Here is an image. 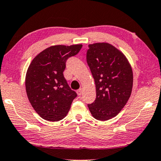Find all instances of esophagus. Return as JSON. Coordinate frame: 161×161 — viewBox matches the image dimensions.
Here are the masks:
<instances>
[{
    "mask_svg": "<svg viewBox=\"0 0 161 161\" xmlns=\"http://www.w3.org/2000/svg\"><path fill=\"white\" fill-rule=\"evenodd\" d=\"M76 93H77V95H78V96H81V95H82V89L79 88V90H77Z\"/></svg>",
    "mask_w": 161,
    "mask_h": 161,
    "instance_id": "34e87169",
    "label": "esophagus"
}]
</instances>
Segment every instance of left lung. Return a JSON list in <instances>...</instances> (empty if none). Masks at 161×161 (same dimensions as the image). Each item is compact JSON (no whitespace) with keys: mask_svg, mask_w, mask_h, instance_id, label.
<instances>
[{"mask_svg":"<svg viewBox=\"0 0 161 161\" xmlns=\"http://www.w3.org/2000/svg\"><path fill=\"white\" fill-rule=\"evenodd\" d=\"M86 59L96 90V100L87 107L96 119L107 121L119 114L129 100L132 68L121 51L105 42L89 45Z\"/></svg>","mask_w":161,"mask_h":161,"instance_id":"left-lung-1","label":"left lung"}]
</instances>
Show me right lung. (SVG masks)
Masks as SVG:
<instances>
[{"label":"right lung","instance_id":"right-lung-1","mask_svg":"<svg viewBox=\"0 0 161 161\" xmlns=\"http://www.w3.org/2000/svg\"><path fill=\"white\" fill-rule=\"evenodd\" d=\"M82 45L54 46L35 57L28 68L25 90L37 114L50 121L64 119L77 96L63 75L66 62L79 52Z\"/></svg>","mask_w":161,"mask_h":161}]
</instances>
